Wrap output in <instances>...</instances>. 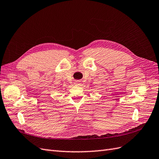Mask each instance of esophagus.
Masks as SVG:
<instances>
[{"label":"esophagus","instance_id":"esophagus-1","mask_svg":"<svg viewBox=\"0 0 159 159\" xmlns=\"http://www.w3.org/2000/svg\"><path fill=\"white\" fill-rule=\"evenodd\" d=\"M80 81H78V80L75 81V86H80Z\"/></svg>","mask_w":159,"mask_h":159}]
</instances>
